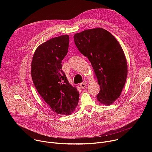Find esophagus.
<instances>
[{
    "mask_svg": "<svg viewBox=\"0 0 152 152\" xmlns=\"http://www.w3.org/2000/svg\"><path fill=\"white\" fill-rule=\"evenodd\" d=\"M80 87L82 88V89L86 88V83H84V82H82V83H80Z\"/></svg>",
    "mask_w": 152,
    "mask_h": 152,
    "instance_id": "esophagus-1",
    "label": "esophagus"
}]
</instances>
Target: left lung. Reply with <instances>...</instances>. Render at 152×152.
I'll return each instance as SVG.
<instances>
[{"mask_svg":"<svg viewBox=\"0 0 152 152\" xmlns=\"http://www.w3.org/2000/svg\"><path fill=\"white\" fill-rule=\"evenodd\" d=\"M74 41L94 71L100 88L97 100L104 104H111L120 96L127 75L126 59L118 41L100 28L76 34Z\"/></svg>","mask_w":152,"mask_h":152,"instance_id":"obj_1","label":"left lung"}]
</instances>
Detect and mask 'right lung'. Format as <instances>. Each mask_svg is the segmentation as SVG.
I'll list each match as a JSON object with an SVG mask.
<instances>
[{
    "label": "right lung",
    "mask_w": 152,
    "mask_h": 152,
    "mask_svg": "<svg viewBox=\"0 0 152 152\" xmlns=\"http://www.w3.org/2000/svg\"><path fill=\"white\" fill-rule=\"evenodd\" d=\"M69 45L67 35L53 38L37 48L31 64L32 79L39 95L53 111L67 115L75 110L79 97L62 70Z\"/></svg>",
    "instance_id": "add662e5"
}]
</instances>
